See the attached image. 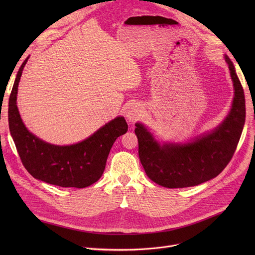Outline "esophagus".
I'll list each match as a JSON object with an SVG mask.
<instances>
[{
  "label": "esophagus",
  "mask_w": 255,
  "mask_h": 255,
  "mask_svg": "<svg viewBox=\"0 0 255 255\" xmlns=\"http://www.w3.org/2000/svg\"><path fill=\"white\" fill-rule=\"evenodd\" d=\"M139 116H140V112L134 105L130 106L126 112V118L129 122H134V121H136L139 118Z\"/></svg>",
  "instance_id": "esophagus-1"
}]
</instances>
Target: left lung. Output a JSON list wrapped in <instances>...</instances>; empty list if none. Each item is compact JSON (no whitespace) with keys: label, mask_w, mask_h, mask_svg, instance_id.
Wrapping results in <instances>:
<instances>
[{"label":"left lung","mask_w":255,"mask_h":255,"mask_svg":"<svg viewBox=\"0 0 255 255\" xmlns=\"http://www.w3.org/2000/svg\"><path fill=\"white\" fill-rule=\"evenodd\" d=\"M234 83L232 111L212 133L185 144L160 145L141 124H136L138 156L153 182L166 188L196 186L217 177L232 160L245 124L243 87L231 59L225 56Z\"/></svg>","instance_id":"1"}]
</instances>
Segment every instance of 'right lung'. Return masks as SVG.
Instances as JSON below:
<instances>
[{"mask_svg": "<svg viewBox=\"0 0 255 255\" xmlns=\"http://www.w3.org/2000/svg\"><path fill=\"white\" fill-rule=\"evenodd\" d=\"M28 59L17 72L8 107L9 129L21 162L35 179L60 187L85 188L101 178L114 142L128 130L126 120L118 117L72 145H53L39 139L25 128L16 106L17 87Z\"/></svg>", "mask_w": 255, "mask_h": 255, "instance_id": "add662e5", "label": "right lung"}]
</instances>
